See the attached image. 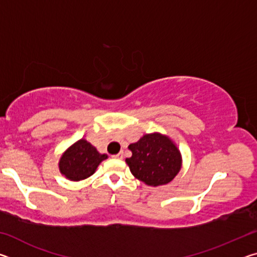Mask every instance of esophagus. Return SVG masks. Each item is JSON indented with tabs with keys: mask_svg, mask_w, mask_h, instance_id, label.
<instances>
[{
	"mask_svg": "<svg viewBox=\"0 0 257 257\" xmlns=\"http://www.w3.org/2000/svg\"><path fill=\"white\" fill-rule=\"evenodd\" d=\"M113 158L118 159V160H122L123 159V153H122V152H120V153H118L116 155H113Z\"/></svg>",
	"mask_w": 257,
	"mask_h": 257,
	"instance_id": "esophagus-1",
	"label": "esophagus"
}]
</instances>
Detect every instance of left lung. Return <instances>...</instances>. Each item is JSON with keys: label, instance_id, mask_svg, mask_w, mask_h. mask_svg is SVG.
I'll return each instance as SVG.
<instances>
[{"label": "left lung", "instance_id": "obj_1", "mask_svg": "<svg viewBox=\"0 0 257 257\" xmlns=\"http://www.w3.org/2000/svg\"><path fill=\"white\" fill-rule=\"evenodd\" d=\"M128 149L133 153L132 158L125 159L130 172L147 186L167 185L181 170L180 151L167 135L145 134Z\"/></svg>", "mask_w": 257, "mask_h": 257}]
</instances>
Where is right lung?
<instances>
[{
  "label": "right lung",
  "instance_id": "1",
  "mask_svg": "<svg viewBox=\"0 0 257 257\" xmlns=\"http://www.w3.org/2000/svg\"><path fill=\"white\" fill-rule=\"evenodd\" d=\"M106 159V154H101L89 142L81 138L61 155L59 170L67 179L80 181L94 175L99 163Z\"/></svg>",
  "mask_w": 257,
  "mask_h": 257
}]
</instances>
